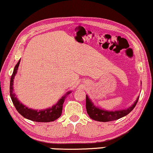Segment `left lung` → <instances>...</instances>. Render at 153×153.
Masks as SVG:
<instances>
[{"label": "left lung", "instance_id": "left-lung-1", "mask_svg": "<svg viewBox=\"0 0 153 153\" xmlns=\"http://www.w3.org/2000/svg\"><path fill=\"white\" fill-rule=\"evenodd\" d=\"M138 99L139 97H137V99L132 106L126 110H117V111H108V110H102L95 107L91 102V100H90L88 95H86V110H87V113L89 115L90 117L94 120L100 121V122H108V121L116 120H118L129 114L135 107L137 101H138Z\"/></svg>", "mask_w": 153, "mask_h": 153}]
</instances>
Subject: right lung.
Masks as SVG:
<instances>
[{"instance_id":"right-lung-1","label":"right lung","mask_w":153,"mask_h":153,"mask_svg":"<svg viewBox=\"0 0 153 153\" xmlns=\"http://www.w3.org/2000/svg\"><path fill=\"white\" fill-rule=\"evenodd\" d=\"M20 61H21V60L18 61V63L16 64V65L15 66L13 72V74L11 75V78H10V97H11L12 102L13 103L16 109L25 118L28 119L32 121H35V122L48 123L56 120V119H58L61 115L62 105H63L64 101H65V97L68 96V95H69L71 92H68L65 95L62 97V98H60L55 105L52 106V108H47V109L42 110H37L27 108L26 106L22 104V102H21L18 100L17 97L15 96L16 95L13 93V80L15 76H16V73H17Z\"/></svg>"}]
</instances>
